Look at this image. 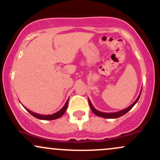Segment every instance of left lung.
<instances>
[{"label": "left lung", "mask_w": 160, "mask_h": 160, "mask_svg": "<svg viewBox=\"0 0 160 160\" xmlns=\"http://www.w3.org/2000/svg\"><path fill=\"white\" fill-rule=\"evenodd\" d=\"M141 93H142V89H141V92H140L139 95H138V96L137 99H136V101L130 106V107H127V108L122 109V110L115 112H101V111L98 110V109H96L95 107H93V105L92 104L91 101H90L89 99H88V103H89V107H90V108H91L92 111L93 112L95 113L96 115H98V116L101 117V118H119V117L122 116V115L126 114L127 112H128L134 107V105L137 103L138 99H139L140 95H141Z\"/></svg>", "instance_id": "left-lung-1"}]
</instances>
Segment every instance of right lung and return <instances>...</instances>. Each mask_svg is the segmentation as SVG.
Masks as SVG:
<instances>
[{"instance_id":"add662e5","label":"right lung","mask_w":160,"mask_h":160,"mask_svg":"<svg viewBox=\"0 0 160 160\" xmlns=\"http://www.w3.org/2000/svg\"><path fill=\"white\" fill-rule=\"evenodd\" d=\"M68 101H69V98L67 100L66 103H65V105L63 106V107L60 109V110L58 111V112H57L53 113V114H51V115H41V114H38V113L33 112L30 111V109H27L26 107H24L27 109V110L30 113V114L32 115V116H34L36 118L41 119V120H54V119H57V118H60L61 116H62V115H64V113L65 112V111H66V109H67V107H68Z\"/></svg>"}]
</instances>
